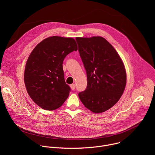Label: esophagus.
I'll return each instance as SVG.
<instances>
[{
  "instance_id": "1",
  "label": "esophagus",
  "mask_w": 155,
  "mask_h": 155,
  "mask_svg": "<svg viewBox=\"0 0 155 155\" xmlns=\"http://www.w3.org/2000/svg\"><path fill=\"white\" fill-rule=\"evenodd\" d=\"M71 89H72V90H74L75 89V84H71Z\"/></svg>"
}]
</instances>
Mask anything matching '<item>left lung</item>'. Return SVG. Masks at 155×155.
Here are the masks:
<instances>
[{"label":"left lung","mask_w":155,"mask_h":155,"mask_svg":"<svg viewBox=\"0 0 155 155\" xmlns=\"http://www.w3.org/2000/svg\"><path fill=\"white\" fill-rule=\"evenodd\" d=\"M87 75L86 89L78 94L84 106L95 114L112 107L126 84L124 64L113 46L102 37H76Z\"/></svg>","instance_id":"1"}]
</instances>
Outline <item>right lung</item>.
Masks as SVG:
<instances>
[{"label":"right lung","instance_id":"add662e5","mask_svg":"<svg viewBox=\"0 0 155 155\" xmlns=\"http://www.w3.org/2000/svg\"><path fill=\"white\" fill-rule=\"evenodd\" d=\"M77 50L71 37H48L40 42L26 62L24 80L32 101L40 107L54 110L68 99L71 87L65 83L62 68L64 58Z\"/></svg>","mask_w":155,"mask_h":155}]
</instances>
